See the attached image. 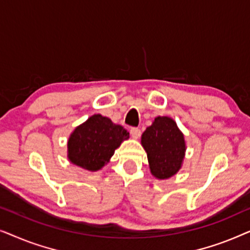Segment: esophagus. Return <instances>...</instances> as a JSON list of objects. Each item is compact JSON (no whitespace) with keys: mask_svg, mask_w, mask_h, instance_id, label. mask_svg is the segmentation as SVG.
<instances>
[{"mask_svg":"<svg viewBox=\"0 0 250 250\" xmlns=\"http://www.w3.org/2000/svg\"><path fill=\"white\" fill-rule=\"evenodd\" d=\"M131 136L133 139H135V140H138L140 136H141V131H140V129L138 128V127H133V128H131Z\"/></svg>","mask_w":250,"mask_h":250,"instance_id":"34e87169","label":"esophagus"}]
</instances>
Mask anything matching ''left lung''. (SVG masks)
<instances>
[{
  "instance_id": "left-lung-1",
  "label": "left lung",
  "mask_w": 250,
  "mask_h": 250,
  "mask_svg": "<svg viewBox=\"0 0 250 250\" xmlns=\"http://www.w3.org/2000/svg\"><path fill=\"white\" fill-rule=\"evenodd\" d=\"M148 157L149 168L157 180H168L182 168L187 145L176 122L168 116H158L141 136Z\"/></svg>"
}]
</instances>
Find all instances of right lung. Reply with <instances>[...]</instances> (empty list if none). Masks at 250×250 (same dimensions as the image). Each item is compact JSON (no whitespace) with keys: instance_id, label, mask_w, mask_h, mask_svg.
I'll use <instances>...</instances> for the list:
<instances>
[{"instance_id":"right-lung-1","label":"right lung","mask_w":250,"mask_h":250,"mask_svg":"<svg viewBox=\"0 0 250 250\" xmlns=\"http://www.w3.org/2000/svg\"><path fill=\"white\" fill-rule=\"evenodd\" d=\"M129 133L100 114H94L71 132L67 142L69 162L81 168L97 172L114 156Z\"/></svg>"}]
</instances>
